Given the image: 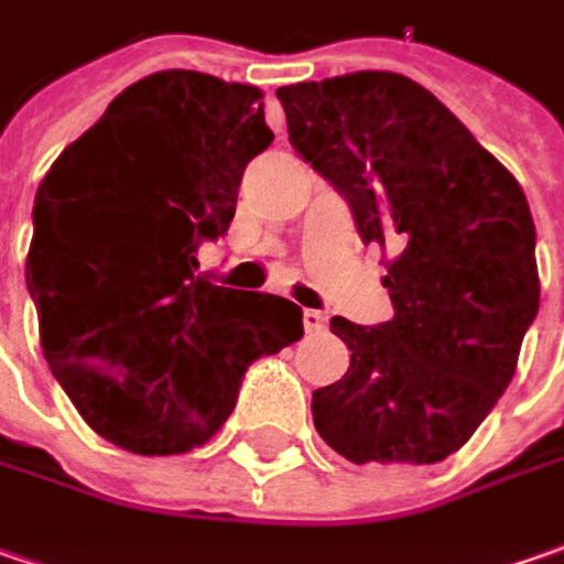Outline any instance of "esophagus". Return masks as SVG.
<instances>
[{
	"label": "esophagus",
	"instance_id": "esophagus-1",
	"mask_svg": "<svg viewBox=\"0 0 564 564\" xmlns=\"http://www.w3.org/2000/svg\"><path fill=\"white\" fill-rule=\"evenodd\" d=\"M302 324H305V334H321L327 327V315L318 308H305L302 312Z\"/></svg>",
	"mask_w": 564,
	"mask_h": 564
}]
</instances>
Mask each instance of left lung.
Segmentation results:
<instances>
[{
  "label": "left lung",
  "mask_w": 564,
  "mask_h": 564,
  "mask_svg": "<svg viewBox=\"0 0 564 564\" xmlns=\"http://www.w3.org/2000/svg\"><path fill=\"white\" fill-rule=\"evenodd\" d=\"M290 143L346 196L361 243L397 249L393 318H330L349 346L312 393L321 440L356 465H434L506 393L540 308L524 189L431 89L356 70L278 89Z\"/></svg>",
  "instance_id": "1"
}]
</instances>
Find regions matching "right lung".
I'll list each match as a JSON object with an SVG mask.
<instances>
[{"label": "right lung", "mask_w": 564, "mask_h": 564, "mask_svg": "<svg viewBox=\"0 0 564 564\" xmlns=\"http://www.w3.org/2000/svg\"><path fill=\"white\" fill-rule=\"evenodd\" d=\"M271 140L259 87L159 70L115 96L36 189L24 274L43 356L127 453L208 443L246 368L302 337L296 302L196 274V249L227 234Z\"/></svg>", "instance_id": "add662e5"}]
</instances>
